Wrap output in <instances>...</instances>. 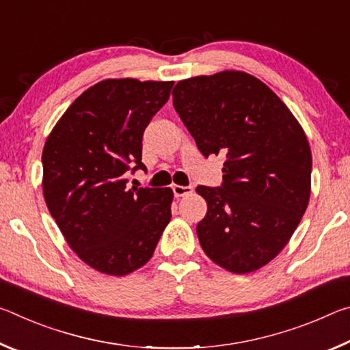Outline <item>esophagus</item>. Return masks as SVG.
Here are the masks:
<instances>
[{"instance_id":"esophagus-1","label":"esophagus","mask_w":350,"mask_h":350,"mask_svg":"<svg viewBox=\"0 0 350 350\" xmlns=\"http://www.w3.org/2000/svg\"><path fill=\"white\" fill-rule=\"evenodd\" d=\"M173 191L176 198H183L193 193V187H182V185H173Z\"/></svg>"}]
</instances>
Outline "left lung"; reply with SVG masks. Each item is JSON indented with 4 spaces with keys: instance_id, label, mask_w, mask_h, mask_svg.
Wrapping results in <instances>:
<instances>
[{
    "instance_id": "1",
    "label": "left lung",
    "mask_w": 350,
    "mask_h": 350,
    "mask_svg": "<svg viewBox=\"0 0 350 350\" xmlns=\"http://www.w3.org/2000/svg\"><path fill=\"white\" fill-rule=\"evenodd\" d=\"M173 105L208 157L225 154L224 185L196 188L206 200L200 247L236 275L256 271L281 253L310 199L312 151L286 103L242 70L177 81Z\"/></svg>"
}]
</instances>
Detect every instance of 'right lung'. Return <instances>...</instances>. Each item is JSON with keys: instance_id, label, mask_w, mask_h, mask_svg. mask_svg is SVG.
<instances>
[{"instance_id": "obj_1", "label": "right lung", "mask_w": 350, "mask_h": 350, "mask_svg": "<svg viewBox=\"0 0 350 350\" xmlns=\"http://www.w3.org/2000/svg\"><path fill=\"white\" fill-rule=\"evenodd\" d=\"M174 81L106 79L64 111L43 148V196L70 250L100 273L125 276L151 259L173 189L126 188L145 170L142 137Z\"/></svg>"}]
</instances>
